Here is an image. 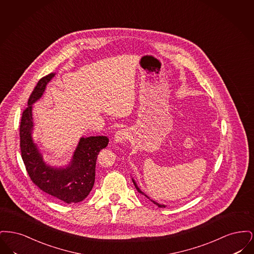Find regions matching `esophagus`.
Segmentation results:
<instances>
[{
	"label": "esophagus",
	"instance_id": "34e87169",
	"mask_svg": "<svg viewBox=\"0 0 254 254\" xmlns=\"http://www.w3.org/2000/svg\"><path fill=\"white\" fill-rule=\"evenodd\" d=\"M128 137V133L125 129H120L114 135V142L116 144H123Z\"/></svg>",
	"mask_w": 254,
	"mask_h": 254
}]
</instances>
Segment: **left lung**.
Segmentation results:
<instances>
[{"mask_svg": "<svg viewBox=\"0 0 254 254\" xmlns=\"http://www.w3.org/2000/svg\"><path fill=\"white\" fill-rule=\"evenodd\" d=\"M132 182H133V184H134V186H135V188H136V190H138V192H139V193L142 194V195H144V196H145V197H146V198H147V199H149V200H150V201H151V202H152V203H153V204H154V205H158V207H166V206H167V205H164V204H159V203H157V202H155V201H153V200H151V199H150V198H149V197H148V196H147V195H146V194L144 193V192H143V191H142V190H140V188H139V187H138V186H137V184H136V182H135V180H134V179H133V178H132Z\"/></svg>", "mask_w": 254, "mask_h": 254, "instance_id": "1", "label": "left lung"}]
</instances>
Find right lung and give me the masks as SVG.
I'll use <instances>...</instances> for the list:
<instances>
[{
    "mask_svg": "<svg viewBox=\"0 0 254 254\" xmlns=\"http://www.w3.org/2000/svg\"><path fill=\"white\" fill-rule=\"evenodd\" d=\"M54 76L55 73H50L38 82L28 99V107L23 112L20 126L22 158L30 179L40 190L64 203H79L86 198L93 188L97 155L101 149L107 147L109 138L81 137L72 157L65 166H51L44 160L32 137V105L42 98L47 85Z\"/></svg>",
    "mask_w": 254,
    "mask_h": 254,
    "instance_id": "add662e5",
    "label": "right lung"
}]
</instances>
